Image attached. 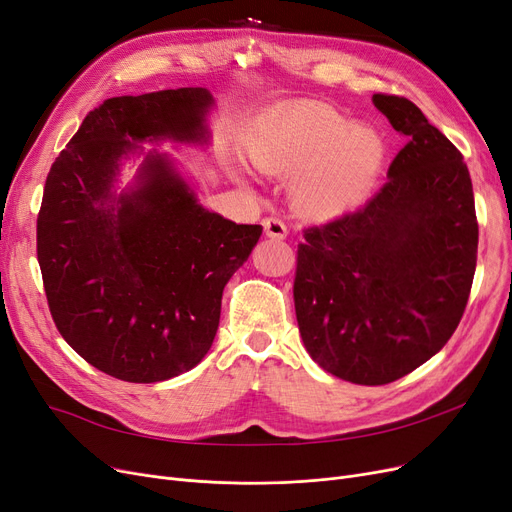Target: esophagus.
<instances>
[{
	"instance_id": "34e87169",
	"label": "esophagus",
	"mask_w": 512,
	"mask_h": 512,
	"mask_svg": "<svg viewBox=\"0 0 512 512\" xmlns=\"http://www.w3.org/2000/svg\"><path fill=\"white\" fill-rule=\"evenodd\" d=\"M263 232H266L268 238L285 240L287 238V225L276 217H266V219H263Z\"/></svg>"
}]
</instances>
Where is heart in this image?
<instances>
[{
  "instance_id": "obj_1",
  "label": "heart",
  "mask_w": 512,
  "mask_h": 512,
  "mask_svg": "<svg viewBox=\"0 0 512 512\" xmlns=\"http://www.w3.org/2000/svg\"><path fill=\"white\" fill-rule=\"evenodd\" d=\"M259 170L289 177L297 213L331 219L361 204L384 164V141L327 103H301L253 126L242 141Z\"/></svg>"
}]
</instances>
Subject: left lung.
Masks as SVG:
<instances>
[{"instance_id":"8db88e82","label":"left lung","mask_w":512,"mask_h":512,"mask_svg":"<svg viewBox=\"0 0 512 512\" xmlns=\"http://www.w3.org/2000/svg\"><path fill=\"white\" fill-rule=\"evenodd\" d=\"M373 105L407 145L365 206L306 227L293 282L308 354L363 386L399 380L447 344L466 308L479 244L458 147L405 97L373 94Z\"/></svg>"}]
</instances>
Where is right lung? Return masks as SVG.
I'll return each instance as SVG.
<instances>
[{"label":"right lung","mask_w":512,"mask_h":512,"mask_svg":"<svg viewBox=\"0 0 512 512\" xmlns=\"http://www.w3.org/2000/svg\"><path fill=\"white\" fill-rule=\"evenodd\" d=\"M204 88L113 97L88 111L54 160L37 215V261L56 329L86 363L132 384L196 367L211 350L227 280L261 225L206 211L173 162L151 151L113 192L143 141L206 143Z\"/></svg>","instance_id":"1"}]
</instances>
